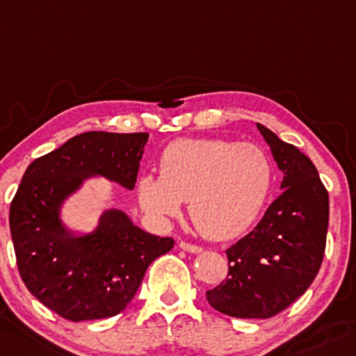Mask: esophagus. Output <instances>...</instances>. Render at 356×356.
Masks as SVG:
<instances>
[{
    "label": "esophagus",
    "mask_w": 356,
    "mask_h": 356,
    "mask_svg": "<svg viewBox=\"0 0 356 356\" xmlns=\"http://www.w3.org/2000/svg\"><path fill=\"white\" fill-rule=\"evenodd\" d=\"M179 247H181L182 250H186V252H191V254H197V252H201V250H203L200 245L189 244V242H184V241L179 242Z\"/></svg>",
    "instance_id": "esophagus-1"
}]
</instances>
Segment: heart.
I'll use <instances>...</instances> for the list:
<instances>
[{"label":"heart","instance_id":"b5f03b06","mask_svg":"<svg viewBox=\"0 0 356 356\" xmlns=\"http://www.w3.org/2000/svg\"><path fill=\"white\" fill-rule=\"evenodd\" d=\"M273 186V163L263 148L227 140H177L160 156V177L138 182L140 203L155 218L189 216L211 241H230L252 227Z\"/></svg>","mask_w":356,"mask_h":356}]
</instances>
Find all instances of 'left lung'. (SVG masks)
<instances>
[{"mask_svg":"<svg viewBox=\"0 0 356 356\" xmlns=\"http://www.w3.org/2000/svg\"><path fill=\"white\" fill-rule=\"evenodd\" d=\"M283 172V193L250 234L225 250L228 278L207 291L208 304L241 319H268L312 285L326 249L329 196L310 159L257 124Z\"/></svg>","mask_w":356,"mask_h":356,"instance_id":"obj_1","label":"left lung"}]
</instances>
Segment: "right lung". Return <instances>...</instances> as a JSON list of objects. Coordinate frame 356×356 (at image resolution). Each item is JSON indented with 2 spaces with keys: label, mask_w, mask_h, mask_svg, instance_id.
<instances>
[{
  "label": "right lung",
  "mask_w": 356,
  "mask_h": 356,
  "mask_svg": "<svg viewBox=\"0 0 356 356\" xmlns=\"http://www.w3.org/2000/svg\"><path fill=\"white\" fill-rule=\"evenodd\" d=\"M148 133L90 131L33 160L10 207L17 266L30 293L65 319L118 316L156 257L174 238L134 225L121 209H106L90 234H76L61 208L90 177L134 189Z\"/></svg>",
  "instance_id": "right-lung-1"
}]
</instances>
